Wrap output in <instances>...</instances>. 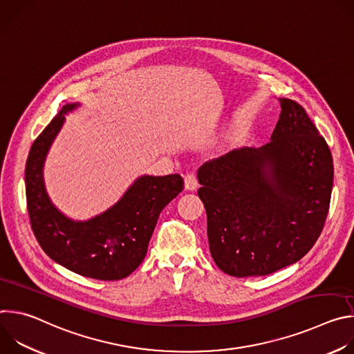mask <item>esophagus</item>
<instances>
[{
  "instance_id": "esophagus-1",
  "label": "esophagus",
  "mask_w": 354,
  "mask_h": 354,
  "mask_svg": "<svg viewBox=\"0 0 354 354\" xmlns=\"http://www.w3.org/2000/svg\"><path fill=\"white\" fill-rule=\"evenodd\" d=\"M197 186H198V182H197L196 175H194L193 172L186 174V175H185V189L193 192V190L197 189Z\"/></svg>"
}]
</instances>
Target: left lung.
Returning <instances> with one entry per match:
<instances>
[{
	"mask_svg": "<svg viewBox=\"0 0 354 354\" xmlns=\"http://www.w3.org/2000/svg\"><path fill=\"white\" fill-rule=\"evenodd\" d=\"M279 100L270 142L232 149L197 171L210 254L230 276H266L298 262L328 216L330 149L304 108Z\"/></svg>",
	"mask_w": 354,
	"mask_h": 354,
	"instance_id": "obj_1",
	"label": "left lung"
}]
</instances>
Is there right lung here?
Instances as JSON below:
<instances>
[{"mask_svg":"<svg viewBox=\"0 0 354 354\" xmlns=\"http://www.w3.org/2000/svg\"><path fill=\"white\" fill-rule=\"evenodd\" d=\"M67 104L35 140L26 161L28 213L41 249L66 269L96 280H122L144 261L160 213L183 189L180 175L137 178L122 198L86 221L64 216L50 200L43 167L68 112Z\"/></svg>","mask_w":354,"mask_h":354,"instance_id":"1","label":"right lung"}]
</instances>
